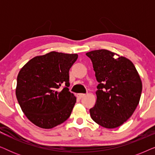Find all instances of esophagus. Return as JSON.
Instances as JSON below:
<instances>
[{"label":"esophagus","instance_id":"1","mask_svg":"<svg viewBox=\"0 0 155 155\" xmlns=\"http://www.w3.org/2000/svg\"><path fill=\"white\" fill-rule=\"evenodd\" d=\"M84 96H85V94H77V97L80 99H81L82 97H84Z\"/></svg>","mask_w":155,"mask_h":155}]
</instances>
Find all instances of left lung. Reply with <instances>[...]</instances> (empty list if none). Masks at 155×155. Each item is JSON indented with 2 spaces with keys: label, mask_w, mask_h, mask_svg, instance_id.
<instances>
[{
  "label": "left lung",
  "mask_w": 155,
  "mask_h": 155,
  "mask_svg": "<svg viewBox=\"0 0 155 155\" xmlns=\"http://www.w3.org/2000/svg\"><path fill=\"white\" fill-rule=\"evenodd\" d=\"M86 55L99 82L96 104L90 109L91 118L104 128H117L138 105L143 88L139 74L129 59L110 51L94 50Z\"/></svg>",
  "instance_id": "8db88e82"
}]
</instances>
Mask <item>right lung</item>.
<instances>
[{
    "label": "right lung",
    "mask_w": 155,
    "mask_h": 155,
    "mask_svg": "<svg viewBox=\"0 0 155 155\" xmlns=\"http://www.w3.org/2000/svg\"><path fill=\"white\" fill-rule=\"evenodd\" d=\"M78 57L76 54L51 51L31 58L19 72L17 99L23 113L35 126L50 129L70 117L76 97L68 88L69 71Z\"/></svg>",
    "instance_id": "obj_1"
}]
</instances>
